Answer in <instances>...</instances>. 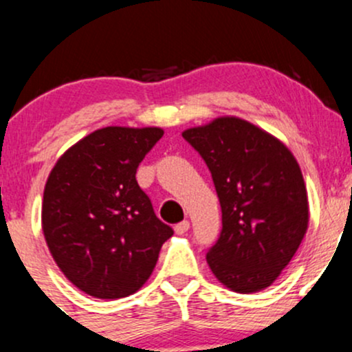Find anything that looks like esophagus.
<instances>
[{
	"mask_svg": "<svg viewBox=\"0 0 352 352\" xmlns=\"http://www.w3.org/2000/svg\"><path fill=\"white\" fill-rule=\"evenodd\" d=\"M189 228H190V223L182 221V223H179V225H175V233L177 235H184V233L189 232Z\"/></svg>",
	"mask_w": 352,
	"mask_h": 352,
	"instance_id": "esophagus-1",
	"label": "esophagus"
}]
</instances>
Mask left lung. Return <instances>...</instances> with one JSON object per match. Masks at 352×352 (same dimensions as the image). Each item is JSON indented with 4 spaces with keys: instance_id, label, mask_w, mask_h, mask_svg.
Wrapping results in <instances>:
<instances>
[{
    "instance_id": "8db88e82",
    "label": "left lung",
    "mask_w": 352,
    "mask_h": 352,
    "mask_svg": "<svg viewBox=\"0 0 352 352\" xmlns=\"http://www.w3.org/2000/svg\"><path fill=\"white\" fill-rule=\"evenodd\" d=\"M182 136L211 170L223 230L208 252L223 286L250 294L279 278L308 230L307 186L289 148L248 120L216 117Z\"/></svg>"
}]
</instances>
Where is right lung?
<instances>
[{"label": "right lung", "mask_w": 352, "mask_h": 352, "mask_svg": "<svg viewBox=\"0 0 352 352\" xmlns=\"http://www.w3.org/2000/svg\"><path fill=\"white\" fill-rule=\"evenodd\" d=\"M162 136V127H102L67 148L49 173L45 243L67 281L90 296L136 293L173 235L136 180L141 160Z\"/></svg>", "instance_id": "add662e5"}]
</instances>
